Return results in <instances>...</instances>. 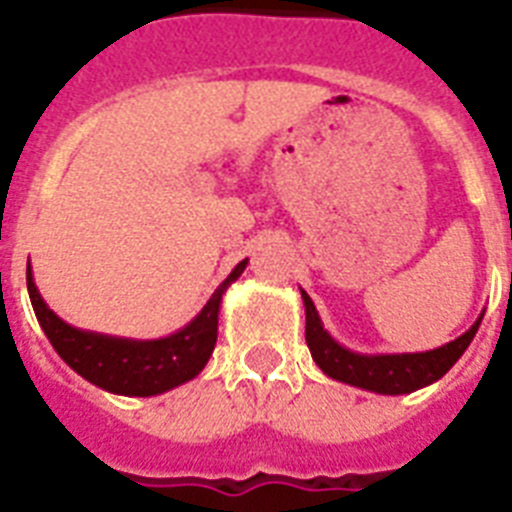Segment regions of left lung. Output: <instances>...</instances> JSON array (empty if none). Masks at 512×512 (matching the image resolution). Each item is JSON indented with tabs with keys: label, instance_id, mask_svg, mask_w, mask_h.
I'll return each instance as SVG.
<instances>
[{
	"label": "left lung",
	"instance_id": "8db88e82",
	"mask_svg": "<svg viewBox=\"0 0 512 512\" xmlns=\"http://www.w3.org/2000/svg\"><path fill=\"white\" fill-rule=\"evenodd\" d=\"M300 295L305 305V342L321 372L332 380L380 396H406L441 380L468 350L484 319L481 311L468 332H462L457 340L446 342L441 348L422 350V353H358L345 348L324 329V321L305 289H300Z\"/></svg>",
	"mask_w": 512,
	"mask_h": 512
}]
</instances>
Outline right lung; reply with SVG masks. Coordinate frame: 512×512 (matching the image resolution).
Listing matches in <instances>:
<instances>
[{"instance_id":"right-lung-1","label":"right lung","mask_w":512,"mask_h":512,"mask_svg":"<svg viewBox=\"0 0 512 512\" xmlns=\"http://www.w3.org/2000/svg\"><path fill=\"white\" fill-rule=\"evenodd\" d=\"M247 263L249 257H244L185 327L156 340H135L71 327L44 303L36 289L31 263L26 265V287L39 327L76 374L116 396L148 398L193 380L207 366L217 342V316L223 295L244 273Z\"/></svg>"}]
</instances>
